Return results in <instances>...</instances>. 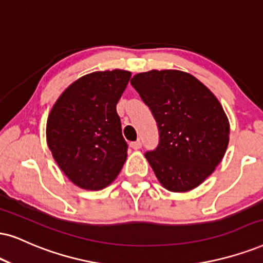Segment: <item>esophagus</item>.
I'll list each match as a JSON object with an SVG mask.
<instances>
[{"mask_svg": "<svg viewBox=\"0 0 263 263\" xmlns=\"http://www.w3.org/2000/svg\"><path fill=\"white\" fill-rule=\"evenodd\" d=\"M132 147V149H135V151H138V149L142 148V142L141 141H136V142H132L131 144H129Z\"/></svg>", "mask_w": 263, "mask_h": 263, "instance_id": "obj_1", "label": "esophagus"}]
</instances>
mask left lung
I'll use <instances>...</instances> for the list:
<instances>
[{
  "instance_id": "8db88e82",
  "label": "left lung",
  "mask_w": 263,
  "mask_h": 263,
  "mask_svg": "<svg viewBox=\"0 0 263 263\" xmlns=\"http://www.w3.org/2000/svg\"><path fill=\"white\" fill-rule=\"evenodd\" d=\"M131 84L159 127L158 148L145 158L165 189L185 193L200 185L223 159L229 121L216 96L181 70H149Z\"/></svg>"
}]
</instances>
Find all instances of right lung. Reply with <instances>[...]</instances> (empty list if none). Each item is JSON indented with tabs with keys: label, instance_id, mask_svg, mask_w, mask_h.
I'll use <instances>...</instances> for the list:
<instances>
[{
	"label": "right lung",
	"instance_id": "right-lung-1",
	"mask_svg": "<svg viewBox=\"0 0 263 263\" xmlns=\"http://www.w3.org/2000/svg\"><path fill=\"white\" fill-rule=\"evenodd\" d=\"M131 72L121 69L84 75L64 89L47 119L46 138L69 181L101 191L115 181L127 158L116 104Z\"/></svg>",
	"mask_w": 263,
	"mask_h": 263
}]
</instances>
